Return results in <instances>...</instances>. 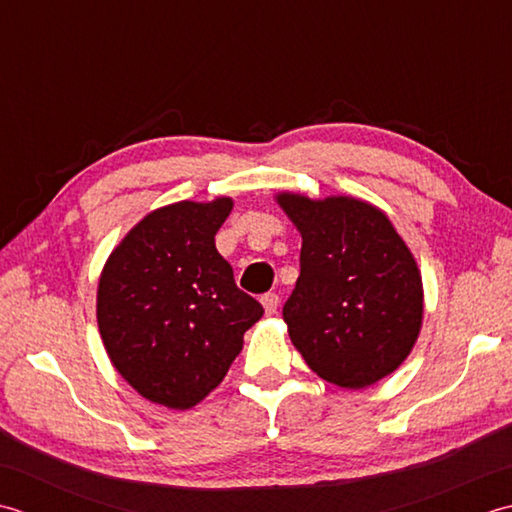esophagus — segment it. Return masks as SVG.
Listing matches in <instances>:
<instances>
[{"label": "esophagus", "instance_id": "esophagus-1", "mask_svg": "<svg viewBox=\"0 0 512 512\" xmlns=\"http://www.w3.org/2000/svg\"><path fill=\"white\" fill-rule=\"evenodd\" d=\"M260 302H263L265 314L271 316V314H276V309L280 305V298H278V294H265L263 298H260Z\"/></svg>", "mask_w": 512, "mask_h": 512}]
</instances>
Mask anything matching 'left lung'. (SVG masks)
<instances>
[{
	"label": "left lung",
	"mask_w": 512,
	"mask_h": 512,
	"mask_svg": "<svg viewBox=\"0 0 512 512\" xmlns=\"http://www.w3.org/2000/svg\"><path fill=\"white\" fill-rule=\"evenodd\" d=\"M278 205L302 236L300 276L283 307L289 338L309 369L342 389L387 378L422 327V276L382 210L351 196Z\"/></svg>",
	"instance_id": "left-lung-1"
}]
</instances>
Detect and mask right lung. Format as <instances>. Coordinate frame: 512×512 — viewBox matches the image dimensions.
<instances>
[{"label":"right lung","mask_w":512,"mask_h":512,"mask_svg":"<svg viewBox=\"0 0 512 512\" xmlns=\"http://www.w3.org/2000/svg\"><path fill=\"white\" fill-rule=\"evenodd\" d=\"M234 201L154 210L101 271L97 322L108 356L145 400L192 409L223 382L263 305L234 283L214 236Z\"/></svg>","instance_id":"add662e5"}]
</instances>
